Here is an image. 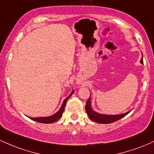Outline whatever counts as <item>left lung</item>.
<instances>
[{"label":"left lung","instance_id":"left-lung-1","mask_svg":"<svg viewBox=\"0 0 154 154\" xmlns=\"http://www.w3.org/2000/svg\"><path fill=\"white\" fill-rule=\"evenodd\" d=\"M140 63L143 64V58L140 59ZM91 98H89V99L86 102V106H85V111L87 112L88 116L91 120H93V122H98L100 124H109V123H113L114 122L117 121L122 118L124 117L127 115V114L130 113V111L125 113L123 114H119V115H105V114H100L98 113L95 112L92 109L91 105Z\"/></svg>","mask_w":154,"mask_h":154}]
</instances>
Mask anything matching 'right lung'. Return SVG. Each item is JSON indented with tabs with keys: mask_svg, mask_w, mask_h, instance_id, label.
<instances>
[{
	"mask_svg": "<svg viewBox=\"0 0 154 154\" xmlns=\"http://www.w3.org/2000/svg\"><path fill=\"white\" fill-rule=\"evenodd\" d=\"M74 93V91H72L71 93V94L69 95L68 97L63 100L62 106H61V109L60 110L58 111L57 113L54 114V115L51 116H47V117H38V118H31L32 119L34 120L35 122H40V123H44V124H51V123H54L55 122H56L57 120H59L60 118L62 116L63 112L64 111L65 109V106H66V101L69 98L71 97V95Z\"/></svg>",
	"mask_w": 154,
	"mask_h": 154,
	"instance_id": "add662e5",
	"label": "right lung"
}]
</instances>
